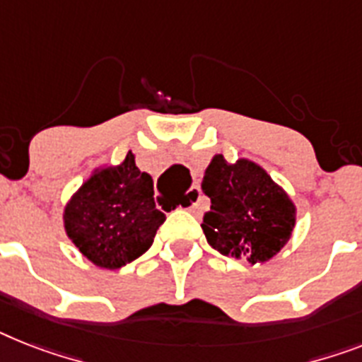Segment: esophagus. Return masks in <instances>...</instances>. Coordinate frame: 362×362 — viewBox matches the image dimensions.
I'll list each match as a JSON object with an SVG mask.
<instances>
[{
	"label": "esophagus",
	"instance_id": "34e87169",
	"mask_svg": "<svg viewBox=\"0 0 362 362\" xmlns=\"http://www.w3.org/2000/svg\"><path fill=\"white\" fill-rule=\"evenodd\" d=\"M199 199H202V190L198 187H192L187 194V209L192 214H199Z\"/></svg>",
	"mask_w": 362,
	"mask_h": 362
}]
</instances>
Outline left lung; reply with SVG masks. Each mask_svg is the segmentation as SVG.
I'll list each match as a JSON object with an SVG mask.
<instances>
[{
  "instance_id": "8db88e82",
  "label": "left lung",
  "mask_w": 362,
  "mask_h": 362,
  "mask_svg": "<svg viewBox=\"0 0 362 362\" xmlns=\"http://www.w3.org/2000/svg\"><path fill=\"white\" fill-rule=\"evenodd\" d=\"M202 188L211 198L202 229L222 255L252 264L268 262L292 237L294 202L261 164L250 159L228 163L223 155H214Z\"/></svg>"
}]
</instances>
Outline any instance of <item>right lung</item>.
Instances as JSON below:
<instances>
[{"label": "right lung", "mask_w": 362, "mask_h": 362, "mask_svg": "<svg viewBox=\"0 0 362 362\" xmlns=\"http://www.w3.org/2000/svg\"><path fill=\"white\" fill-rule=\"evenodd\" d=\"M166 220L155 207L153 179L140 172L133 151L120 164H101L64 205L68 238L92 264L116 270L153 244Z\"/></svg>", "instance_id": "right-lung-1"}]
</instances>
